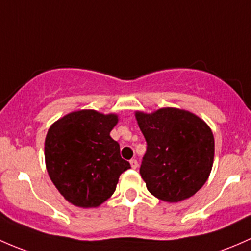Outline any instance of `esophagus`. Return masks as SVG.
I'll list each match as a JSON object with an SVG mask.
<instances>
[{"instance_id":"34e87169","label":"esophagus","mask_w":251,"mask_h":251,"mask_svg":"<svg viewBox=\"0 0 251 251\" xmlns=\"http://www.w3.org/2000/svg\"><path fill=\"white\" fill-rule=\"evenodd\" d=\"M130 165L133 169H136L138 168V161L136 159H130Z\"/></svg>"}]
</instances>
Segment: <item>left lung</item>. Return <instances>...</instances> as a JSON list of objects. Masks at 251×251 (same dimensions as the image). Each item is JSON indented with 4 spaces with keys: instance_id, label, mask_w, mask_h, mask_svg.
Listing matches in <instances>:
<instances>
[{
    "instance_id": "left-lung-1",
    "label": "left lung",
    "mask_w": 251,
    "mask_h": 251,
    "mask_svg": "<svg viewBox=\"0 0 251 251\" xmlns=\"http://www.w3.org/2000/svg\"><path fill=\"white\" fill-rule=\"evenodd\" d=\"M146 140L140 174L154 197L165 202L190 198L208 180L214 162V136L204 121L179 108L136 112Z\"/></svg>"
}]
</instances>
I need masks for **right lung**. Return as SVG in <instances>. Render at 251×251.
Returning a JSON list of instances; mask_svg holds the SVG:
<instances>
[{
	"mask_svg": "<svg viewBox=\"0 0 251 251\" xmlns=\"http://www.w3.org/2000/svg\"><path fill=\"white\" fill-rule=\"evenodd\" d=\"M116 115L94 110L71 112L49 128L45 143L50 180L66 201L95 208L113 195L121 174L130 168L110 136Z\"/></svg>",
	"mask_w": 251,
	"mask_h": 251,
	"instance_id": "1",
	"label": "right lung"
}]
</instances>
